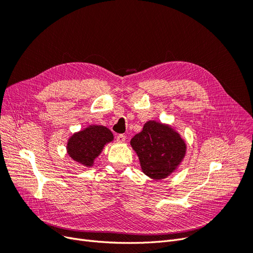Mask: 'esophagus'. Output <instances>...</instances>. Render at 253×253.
Wrapping results in <instances>:
<instances>
[{
	"label": "esophagus",
	"mask_w": 253,
	"mask_h": 253,
	"mask_svg": "<svg viewBox=\"0 0 253 253\" xmlns=\"http://www.w3.org/2000/svg\"><path fill=\"white\" fill-rule=\"evenodd\" d=\"M116 139H117V142L122 143V142H125V141L126 140V135H124V134H119V135H117Z\"/></svg>",
	"instance_id": "34e87169"
}]
</instances>
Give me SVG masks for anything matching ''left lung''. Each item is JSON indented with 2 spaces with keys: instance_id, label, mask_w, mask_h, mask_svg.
Segmentation results:
<instances>
[{
  "instance_id": "obj_1",
  "label": "left lung",
  "mask_w": 253,
  "mask_h": 253,
  "mask_svg": "<svg viewBox=\"0 0 253 253\" xmlns=\"http://www.w3.org/2000/svg\"><path fill=\"white\" fill-rule=\"evenodd\" d=\"M142 172L153 179H164L176 171L186 155L187 144L175 129L150 120L131 139Z\"/></svg>"
}]
</instances>
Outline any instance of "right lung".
I'll use <instances>...</instances> for the list:
<instances>
[{"mask_svg": "<svg viewBox=\"0 0 253 253\" xmlns=\"http://www.w3.org/2000/svg\"><path fill=\"white\" fill-rule=\"evenodd\" d=\"M113 140V133L106 126H89L70 137L66 145L67 154L78 164L91 167L104 145Z\"/></svg>", "mask_w": 253, "mask_h": 253, "instance_id": "right-lung-1", "label": "right lung"}]
</instances>
